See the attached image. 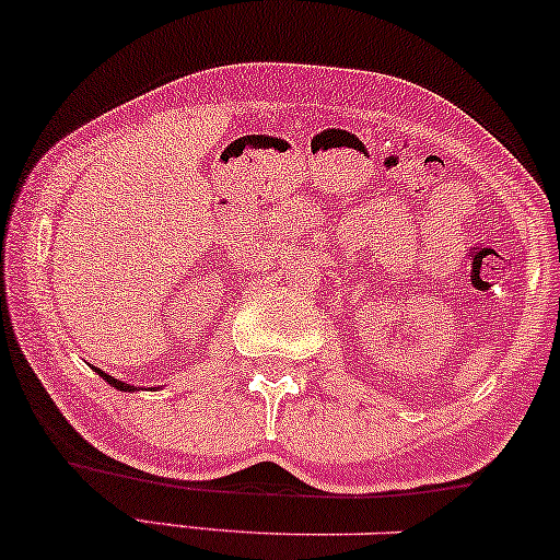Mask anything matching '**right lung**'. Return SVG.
<instances>
[{"label":"right lung","mask_w":560,"mask_h":560,"mask_svg":"<svg viewBox=\"0 0 560 560\" xmlns=\"http://www.w3.org/2000/svg\"><path fill=\"white\" fill-rule=\"evenodd\" d=\"M97 374H101L103 380H108L110 385L116 387V390H124V393H131V390H137V387H133V385H126V382H121V380H113L110 374H105V372H101V370H97Z\"/></svg>","instance_id":"add662e5"}]
</instances>
